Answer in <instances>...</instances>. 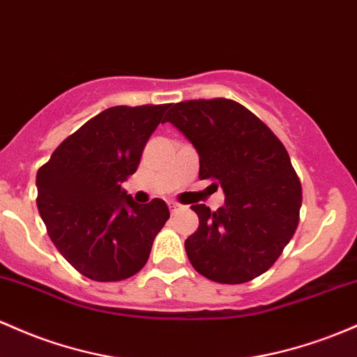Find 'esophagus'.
Wrapping results in <instances>:
<instances>
[{
    "label": "esophagus",
    "mask_w": 357,
    "mask_h": 357,
    "mask_svg": "<svg viewBox=\"0 0 357 357\" xmlns=\"http://www.w3.org/2000/svg\"><path fill=\"white\" fill-rule=\"evenodd\" d=\"M181 208H183V205H179V203L169 202V210H171V213H174V211H178V210H181Z\"/></svg>",
    "instance_id": "esophagus-1"
}]
</instances>
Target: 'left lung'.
<instances>
[{
    "instance_id": "left-lung-1",
    "label": "left lung",
    "mask_w": 357,
    "mask_h": 357,
    "mask_svg": "<svg viewBox=\"0 0 357 357\" xmlns=\"http://www.w3.org/2000/svg\"><path fill=\"white\" fill-rule=\"evenodd\" d=\"M164 121L198 152L199 179L225 195L217 211L191 205L199 218L185 241L193 268L225 284L268 271L298 225L301 185L287 149L254 113L225 98L171 105Z\"/></svg>"
}]
</instances>
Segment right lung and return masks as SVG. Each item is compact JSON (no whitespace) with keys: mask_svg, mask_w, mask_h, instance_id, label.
Segmentation results:
<instances>
[{"mask_svg":"<svg viewBox=\"0 0 357 357\" xmlns=\"http://www.w3.org/2000/svg\"><path fill=\"white\" fill-rule=\"evenodd\" d=\"M167 107L105 109L69 135L37 172V206L47 232L89 280L121 281L139 273L169 218L164 199L139 205L121 190Z\"/></svg>","mask_w":357,"mask_h":357,"instance_id":"1","label":"right lung"}]
</instances>
